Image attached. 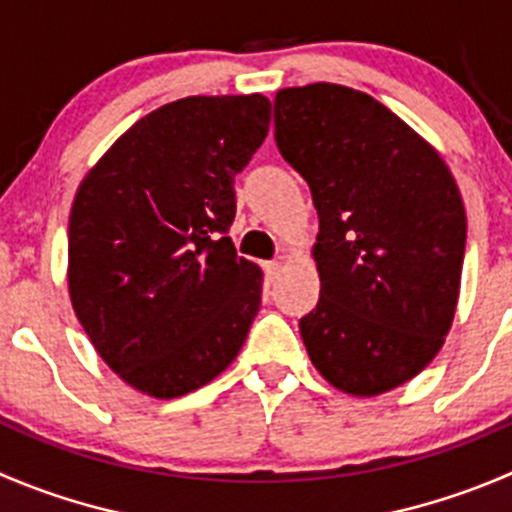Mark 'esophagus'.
I'll return each instance as SVG.
<instances>
[{"label": "esophagus", "mask_w": 512, "mask_h": 512, "mask_svg": "<svg viewBox=\"0 0 512 512\" xmlns=\"http://www.w3.org/2000/svg\"><path fill=\"white\" fill-rule=\"evenodd\" d=\"M280 272H282V265L277 260H272V262H265V275H267V280H277V277H280Z\"/></svg>", "instance_id": "34e87169"}]
</instances>
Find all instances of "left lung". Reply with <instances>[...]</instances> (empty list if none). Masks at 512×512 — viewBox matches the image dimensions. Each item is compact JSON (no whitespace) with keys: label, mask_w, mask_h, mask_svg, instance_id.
Here are the masks:
<instances>
[{"label":"left lung","mask_w":512,"mask_h":512,"mask_svg":"<svg viewBox=\"0 0 512 512\" xmlns=\"http://www.w3.org/2000/svg\"><path fill=\"white\" fill-rule=\"evenodd\" d=\"M275 142L320 220L307 355L342 393L398 388L453 325L468 235L458 185L398 114L342 84L280 89Z\"/></svg>","instance_id":"left-lung-1"}]
</instances>
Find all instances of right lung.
Returning a JSON list of instances; mask_svg holds the SVG:
<instances>
[{
	"mask_svg": "<svg viewBox=\"0 0 512 512\" xmlns=\"http://www.w3.org/2000/svg\"><path fill=\"white\" fill-rule=\"evenodd\" d=\"M270 99L187 97L124 132L69 212V297L102 360L152 398L202 388L237 357L262 272L237 257L235 175Z\"/></svg>",
	"mask_w": 512,
	"mask_h": 512,
	"instance_id": "add662e5",
	"label": "right lung"
}]
</instances>
